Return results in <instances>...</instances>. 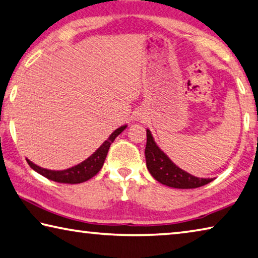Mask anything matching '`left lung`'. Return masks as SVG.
Instances as JSON below:
<instances>
[{
  "label": "left lung",
  "mask_w": 258,
  "mask_h": 258,
  "mask_svg": "<svg viewBox=\"0 0 258 258\" xmlns=\"http://www.w3.org/2000/svg\"><path fill=\"white\" fill-rule=\"evenodd\" d=\"M146 163L147 169L150 174L158 182L173 188H198L207 185L212 181V179H203L194 177L186 171L178 167L171 159L158 148L155 144L150 131L147 130V145H146Z\"/></svg>",
  "instance_id": "1"
}]
</instances>
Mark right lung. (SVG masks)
Masks as SVG:
<instances>
[{
    "mask_svg": "<svg viewBox=\"0 0 258 258\" xmlns=\"http://www.w3.org/2000/svg\"><path fill=\"white\" fill-rule=\"evenodd\" d=\"M126 128V126H121V127L117 128L114 132L109 137L107 141L103 142L99 149L94 153L92 156H89L87 159H85L83 163L78 164L73 167H70L68 170L63 171H51L47 169H42L38 165H35L31 161L27 163L32 169L36 172L40 173L43 177H46L49 180L56 181V182H62V183H80L84 181H87L89 179L93 178L96 173H99V171L102 169V166L104 164L105 157H107L108 151L110 148V145L112 144L119 134Z\"/></svg>",
    "mask_w": 258,
    "mask_h": 258,
    "instance_id": "obj_1",
    "label": "right lung"
}]
</instances>
